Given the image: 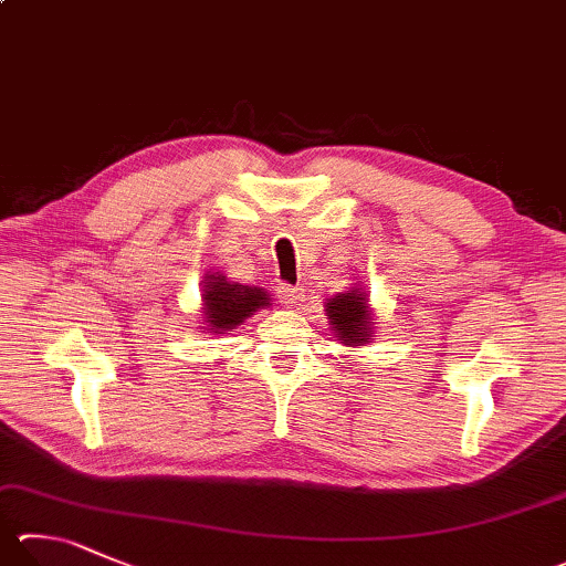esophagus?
Returning <instances> with one entry per match:
<instances>
[{"label":"esophagus","instance_id":"1","mask_svg":"<svg viewBox=\"0 0 566 566\" xmlns=\"http://www.w3.org/2000/svg\"><path fill=\"white\" fill-rule=\"evenodd\" d=\"M276 300H280L286 310H294V306H300L304 302V290H300V286H292V284H280L274 290Z\"/></svg>","mask_w":566,"mask_h":566}]
</instances>
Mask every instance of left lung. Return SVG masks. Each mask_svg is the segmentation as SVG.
Masks as SVG:
<instances>
[{"mask_svg":"<svg viewBox=\"0 0 566 566\" xmlns=\"http://www.w3.org/2000/svg\"><path fill=\"white\" fill-rule=\"evenodd\" d=\"M326 316L332 332L346 346H364L374 332L371 310H368V296L358 286L344 294H336L326 304Z\"/></svg>","mask_w":566,"mask_h":566,"instance_id":"left-lung-1","label":"left lung"}]
</instances>
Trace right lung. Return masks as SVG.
<instances>
[{"label": "right lung", "mask_w": 566, "mask_h": 566, "mask_svg": "<svg viewBox=\"0 0 566 566\" xmlns=\"http://www.w3.org/2000/svg\"><path fill=\"white\" fill-rule=\"evenodd\" d=\"M270 306V294L260 286H248L240 282H228L220 272H210L205 276L202 286V318L210 334H224L240 326L244 318L256 310Z\"/></svg>", "instance_id": "1"}]
</instances>
